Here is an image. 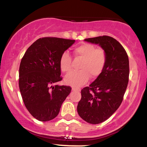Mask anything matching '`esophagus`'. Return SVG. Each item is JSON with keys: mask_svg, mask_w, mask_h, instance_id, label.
Listing matches in <instances>:
<instances>
[{"mask_svg": "<svg viewBox=\"0 0 147 147\" xmlns=\"http://www.w3.org/2000/svg\"><path fill=\"white\" fill-rule=\"evenodd\" d=\"M72 90L73 91H80L79 89H77V88H74V87L72 88Z\"/></svg>", "mask_w": 147, "mask_h": 147, "instance_id": "34e87169", "label": "esophagus"}]
</instances>
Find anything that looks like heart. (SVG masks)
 Listing matches in <instances>:
<instances>
[{"instance_id": "heart-1", "label": "heart", "mask_w": 147, "mask_h": 147, "mask_svg": "<svg viewBox=\"0 0 147 147\" xmlns=\"http://www.w3.org/2000/svg\"><path fill=\"white\" fill-rule=\"evenodd\" d=\"M76 57L82 59L79 66L80 71L71 72L64 78L67 85L79 88L89 81V77L95 79L101 75L107 62V53L102 48L95 45L83 43L74 50ZM59 66L63 72H69L72 68V58L67 52H64L59 59Z\"/></svg>"}]
</instances>
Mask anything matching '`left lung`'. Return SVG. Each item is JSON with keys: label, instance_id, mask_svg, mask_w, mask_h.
Instances as JSON below:
<instances>
[{"label": "left lung", "instance_id": "1", "mask_svg": "<svg viewBox=\"0 0 147 147\" xmlns=\"http://www.w3.org/2000/svg\"><path fill=\"white\" fill-rule=\"evenodd\" d=\"M85 41L99 44L107 56L101 75L81 90V99L77 105L78 113L83 120L97 124L107 120L122 102L129 80V60L124 47L110 36Z\"/></svg>", "mask_w": 147, "mask_h": 147}]
</instances>
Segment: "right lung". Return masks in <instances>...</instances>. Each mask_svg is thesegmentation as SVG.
<instances>
[{"mask_svg":"<svg viewBox=\"0 0 147 147\" xmlns=\"http://www.w3.org/2000/svg\"><path fill=\"white\" fill-rule=\"evenodd\" d=\"M75 42L54 37L40 38L21 59L19 89L25 107L37 120L46 122L55 118L71 91L70 86L52 85L62 81L60 57Z\"/></svg>","mask_w":147,"mask_h":147,"instance_id":"obj_1","label":"right lung"}]
</instances>
